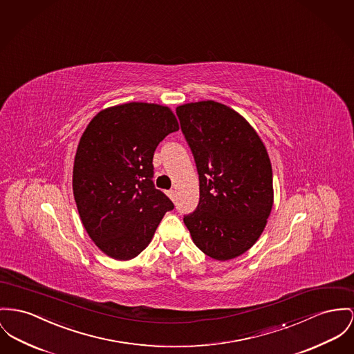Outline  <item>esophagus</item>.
I'll return each mask as SVG.
<instances>
[{
  "label": "esophagus",
  "mask_w": 354,
  "mask_h": 354,
  "mask_svg": "<svg viewBox=\"0 0 354 354\" xmlns=\"http://www.w3.org/2000/svg\"><path fill=\"white\" fill-rule=\"evenodd\" d=\"M167 196L170 197V200H176V190H173V189H170V190H167Z\"/></svg>",
  "instance_id": "esophagus-1"
}]
</instances>
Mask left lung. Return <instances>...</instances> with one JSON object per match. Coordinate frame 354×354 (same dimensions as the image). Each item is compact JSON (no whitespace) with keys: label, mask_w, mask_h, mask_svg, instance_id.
Here are the masks:
<instances>
[{"label":"left lung","mask_w":354,"mask_h":354,"mask_svg":"<svg viewBox=\"0 0 354 354\" xmlns=\"http://www.w3.org/2000/svg\"><path fill=\"white\" fill-rule=\"evenodd\" d=\"M176 113L200 183L197 208L184 223L204 254L234 259L255 244L272 208L267 150L250 123L221 103H188Z\"/></svg>","instance_id":"obj_1"}]
</instances>
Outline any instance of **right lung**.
<instances>
[{
  "instance_id": "1",
  "label": "right lung",
  "mask_w": 354,
  "mask_h": 354,
  "mask_svg": "<svg viewBox=\"0 0 354 354\" xmlns=\"http://www.w3.org/2000/svg\"><path fill=\"white\" fill-rule=\"evenodd\" d=\"M178 130L170 109L126 103L100 111L83 133L72 187L87 234L109 257L129 260L147 247L174 204L154 187L153 156Z\"/></svg>"
}]
</instances>
